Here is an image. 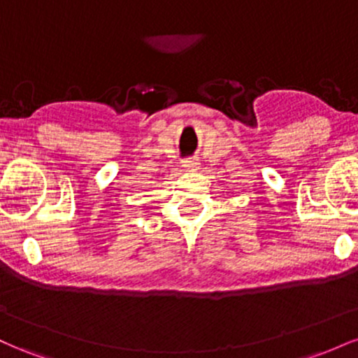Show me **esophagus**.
I'll return each mask as SVG.
<instances>
[{"instance_id": "esophagus-1", "label": "esophagus", "mask_w": 358, "mask_h": 358, "mask_svg": "<svg viewBox=\"0 0 358 358\" xmlns=\"http://www.w3.org/2000/svg\"><path fill=\"white\" fill-rule=\"evenodd\" d=\"M200 163L196 162V159H185L183 162V168L185 170H195V168H199Z\"/></svg>"}]
</instances>
